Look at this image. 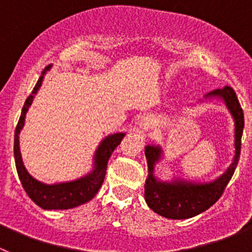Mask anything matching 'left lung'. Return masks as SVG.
I'll use <instances>...</instances> for the list:
<instances>
[{"label":"left lung","mask_w":252,"mask_h":252,"mask_svg":"<svg viewBox=\"0 0 252 252\" xmlns=\"http://www.w3.org/2000/svg\"><path fill=\"white\" fill-rule=\"evenodd\" d=\"M220 97L235 121V158L228 169L220 178L209 183H192L184 180L160 182L154 177V166L161 157L159 146L145 148L149 177L145 183V201L154 212L170 220H186L194 217L213 206L221 198L224 188L232 178L241 151V137L244 131V112L235 91L226 86L222 90L212 91L206 98Z\"/></svg>","instance_id":"8db88e82"}]
</instances>
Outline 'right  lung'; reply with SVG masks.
<instances>
[{"instance_id": "obj_1", "label": "right lung", "mask_w": 252, "mask_h": 252, "mask_svg": "<svg viewBox=\"0 0 252 252\" xmlns=\"http://www.w3.org/2000/svg\"><path fill=\"white\" fill-rule=\"evenodd\" d=\"M45 70H49V66L45 68ZM45 70L43 72L41 77L39 78L37 83L35 84L34 90L26 98L25 104L22 107L21 116H20L16 130H15V142H13L15 162H16L17 174H19L20 180H21L22 187H24L29 197L31 198V201L43 209H70L90 202L97 194L104 180L108 159L112 155L113 150L121 144L125 133H113V135H108L106 139L102 140L98 149L95 150L94 158H93L94 159L93 170L91 171L90 174H87L86 177L81 178V179L49 186V184L41 183V182L31 177L25 166H24V162H22L21 153H20L19 135L20 131L24 127V124H25V116L29 107L31 106L34 95L36 94L37 91L41 87V83H43Z\"/></svg>"}]
</instances>
